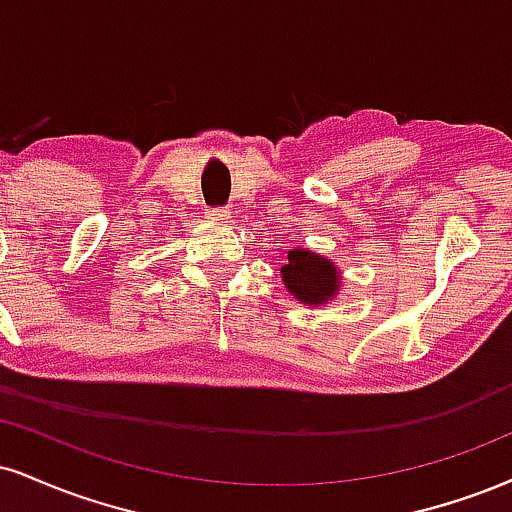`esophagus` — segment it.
I'll use <instances>...</instances> for the list:
<instances>
[{
  "mask_svg": "<svg viewBox=\"0 0 512 512\" xmlns=\"http://www.w3.org/2000/svg\"><path fill=\"white\" fill-rule=\"evenodd\" d=\"M207 219L226 221V219H231V212L226 207H212V209H207Z\"/></svg>",
  "mask_w": 512,
  "mask_h": 512,
  "instance_id": "34e87169",
  "label": "esophagus"
}]
</instances>
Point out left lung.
<instances>
[{
    "label": "left lung",
    "mask_w": 512,
    "mask_h": 512,
    "mask_svg": "<svg viewBox=\"0 0 512 512\" xmlns=\"http://www.w3.org/2000/svg\"><path fill=\"white\" fill-rule=\"evenodd\" d=\"M336 267L326 262L324 257L310 250H291L288 252V264L281 267V276L286 288L300 303L319 305L326 303L338 291Z\"/></svg>",
    "instance_id": "left-lung-1"
}]
</instances>
